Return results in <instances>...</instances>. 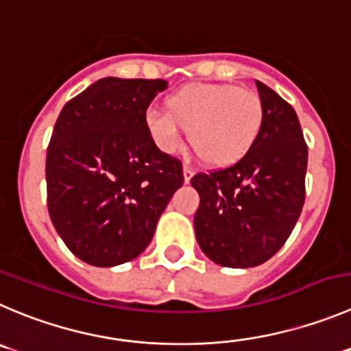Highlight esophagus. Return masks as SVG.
<instances>
[{
  "instance_id": "obj_1",
  "label": "esophagus",
  "mask_w": 351,
  "mask_h": 351,
  "mask_svg": "<svg viewBox=\"0 0 351 351\" xmlns=\"http://www.w3.org/2000/svg\"><path fill=\"white\" fill-rule=\"evenodd\" d=\"M182 176H184V182L188 184V182L191 181L193 176H195V170H193L189 165H184V169H182Z\"/></svg>"
}]
</instances>
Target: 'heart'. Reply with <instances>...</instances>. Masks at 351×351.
Listing matches in <instances>:
<instances>
[{
  "label": "heart",
  "instance_id": "1",
  "mask_svg": "<svg viewBox=\"0 0 351 351\" xmlns=\"http://www.w3.org/2000/svg\"><path fill=\"white\" fill-rule=\"evenodd\" d=\"M148 112L145 128L156 148L176 153L184 131L196 155L210 167H231L250 155L263 125V105L252 89L231 84H188Z\"/></svg>",
  "mask_w": 351,
  "mask_h": 351
}]
</instances>
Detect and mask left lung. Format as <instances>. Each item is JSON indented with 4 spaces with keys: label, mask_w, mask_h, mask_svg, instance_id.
<instances>
[{
    "label": "left lung",
    "mask_w": 351,
    "mask_h": 351,
    "mask_svg": "<svg viewBox=\"0 0 351 351\" xmlns=\"http://www.w3.org/2000/svg\"><path fill=\"white\" fill-rule=\"evenodd\" d=\"M263 125L250 155L236 165L196 173L195 232L212 262L248 269L272 258L291 234L305 203L308 149L289 103L256 81Z\"/></svg>",
    "instance_id": "8db88e82"
}]
</instances>
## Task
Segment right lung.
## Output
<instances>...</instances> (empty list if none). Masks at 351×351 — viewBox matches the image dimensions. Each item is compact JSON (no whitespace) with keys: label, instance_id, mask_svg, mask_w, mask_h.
Instances as JSON below:
<instances>
[{"label":"right lung","instance_id":"obj_1","mask_svg":"<svg viewBox=\"0 0 351 351\" xmlns=\"http://www.w3.org/2000/svg\"><path fill=\"white\" fill-rule=\"evenodd\" d=\"M163 79L105 77L60 112L46 155L48 212L70 252L95 267L134 260L184 182L145 128Z\"/></svg>","mask_w":351,"mask_h":351}]
</instances>
